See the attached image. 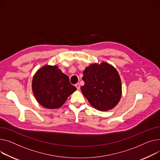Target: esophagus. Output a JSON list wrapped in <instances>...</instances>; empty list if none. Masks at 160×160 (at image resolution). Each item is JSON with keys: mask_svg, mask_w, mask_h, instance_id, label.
Here are the masks:
<instances>
[{"mask_svg": "<svg viewBox=\"0 0 160 160\" xmlns=\"http://www.w3.org/2000/svg\"><path fill=\"white\" fill-rule=\"evenodd\" d=\"M75 86H76V88H77V90H79V89H80V84H79V83H77V84L75 85Z\"/></svg>", "mask_w": 160, "mask_h": 160, "instance_id": "1", "label": "esophagus"}]
</instances>
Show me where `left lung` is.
Here are the masks:
<instances>
[{"label":"left lung","instance_id":"left-lung-1","mask_svg":"<svg viewBox=\"0 0 160 160\" xmlns=\"http://www.w3.org/2000/svg\"><path fill=\"white\" fill-rule=\"evenodd\" d=\"M84 85L81 91L96 109H113L122 97V82L115 68L107 62L92 63L83 72Z\"/></svg>","mask_w":160,"mask_h":160}]
</instances>
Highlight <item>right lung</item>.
<instances>
[{
  "instance_id": "right-lung-1",
  "label": "right lung",
  "mask_w": 160,
  "mask_h": 160,
  "mask_svg": "<svg viewBox=\"0 0 160 160\" xmlns=\"http://www.w3.org/2000/svg\"><path fill=\"white\" fill-rule=\"evenodd\" d=\"M77 90L68 76L57 66L45 65L34 74L32 91L38 103L49 109H58Z\"/></svg>"
}]
</instances>
